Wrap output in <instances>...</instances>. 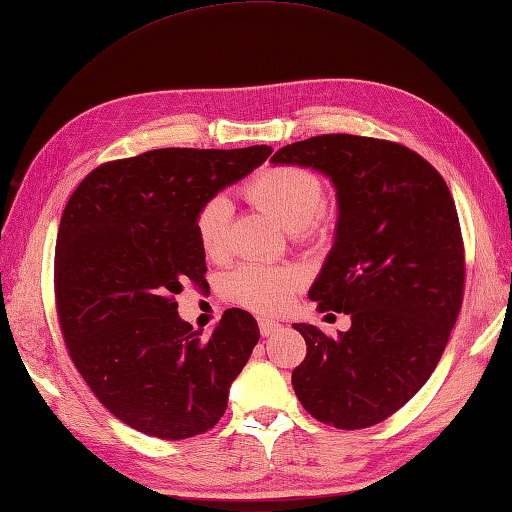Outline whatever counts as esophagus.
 Here are the masks:
<instances>
[{
    "instance_id": "esophagus-1",
    "label": "esophagus",
    "mask_w": 512,
    "mask_h": 512,
    "mask_svg": "<svg viewBox=\"0 0 512 512\" xmlns=\"http://www.w3.org/2000/svg\"><path fill=\"white\" fill-rule=\"evenodd\" d=\"M279 329H281V325L277 323V320H270V318H261V320H259V334L264 336V338L272 336V334H275V331H279Z\"/></svg>"
}]
</instances>
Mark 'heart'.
Masks as SVG:
<instances>
[{"label":"heart","instance_id":"obj_1","mask_svg":"<svg viewBox=\"0 0 512 512\" xmlns=\"http://www.w3.org/2000/svg\"><path fill=\"white\" fill-rule=\"evenodd\" d=\"M244 196L303 240H323L334 229L336 213L323 202V181L301 165H268L248 178ZM229 224L231 202L220 194L196 209L194 233L207 257L227 253ZM301 285L303 275L292 266L244 264L224 279V294L248 310L270 314L288 307Z\"/></svg>","mask_w":512,"mask_h":512}]
</instances>
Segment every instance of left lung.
<instances>
[{
	"label": "left lung",
	"instance_id": "left-lung-1",
	"mask_svg": "<svg viewBox=\"0 0 512 512\" xmlns=\"http://www.w3.org/2000/svg\"><path fill=\"white\" fill-rule=\"evenodd\" d=\"M275 163L327 174L338 231L310 299L344 312L331 338L294 323L305 360L292 371L303 408L338 430L392 417L430 379L465 296V244L445 178L419 152L388 139L318 135L283 146Z\"/></svg>",
	"mask_w": 512,
	"mask_h": 512
}]
</instances>
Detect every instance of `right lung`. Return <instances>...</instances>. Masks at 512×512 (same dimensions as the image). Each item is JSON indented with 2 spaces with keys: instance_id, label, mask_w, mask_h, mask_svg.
<instances>
[{
  "instance_id": "obj_1",
  "label": "right lung",
  "mask_w": 512,
  "mask_h": 512,
  "mask_svg": "<svg viewBox=\"0 0 512 512\" xmlns=\"http://www.w3.org/2000/svg\"><path fill=\"white\" fill-rule=\"evenodd\" d=\"M270 152L150 150L98 165L67 200L54 253L58 325L93 395L137 432L181 441L227 412L257 320L231 307L202 336L178 318L176 294L207 283L196 209Z\"/></svg>"
}]
</instances>
